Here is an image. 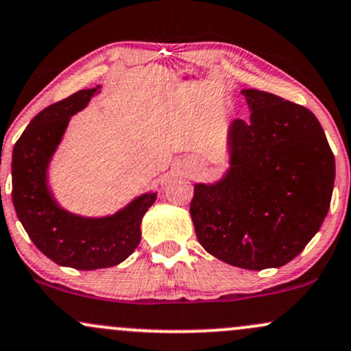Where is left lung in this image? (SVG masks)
I'll return each mask as SVG.
<instances>
[{"label":"left lung","instance_id":"left-lung-1","mask_svg":"<svg viewBox=\"0 0 351 351\" xmlns=\"http://www.w3.org/2000/svg\"><path fill=\"white\" fill-rule=\"evenodd\" d=\"M250 119L228 128L230 168L196 183V238L210 255L245 269L278 268L303 252L328 213L335 156L305 106L243 90Z\"/></svg>","mask_w":351,"mask_h":351}]
</instances>
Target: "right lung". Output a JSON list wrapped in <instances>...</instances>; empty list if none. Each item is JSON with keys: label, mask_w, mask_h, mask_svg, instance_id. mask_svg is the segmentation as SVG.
<instances>
[{"label": "right lung", "mask_w": 351, "mask_h": 351, "mask_svg": "<svg viewBox=\"0 0 351 351\" xmlns=\"http://www.w3.org/2000/svg\"><path fill=\"white\" fill-rule=\"evenodd\" d=\"M99 86L80 90L34 117L13 148V205L28 237L61 267L110 268L121 263L141 240V219L155 203L149 191L108 217L69 213L58 205L48 184V168L73 114L90 103Z\"/></svg>", "instance_id": "obj_1"}]
</instances>
